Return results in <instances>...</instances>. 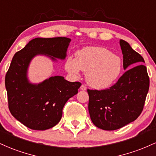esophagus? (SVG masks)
I'll list each match as a JSON object with an SVG mask.
<instances>
[{
	"label": "esophagus",
	"mask_w": 156,
	"mask_h": 156,
	"mask_svg": "<svg viewBox=\"0 0 156 156\" xmlns=\"http://www.w3.org/2000/svg\"><path fill=\"white\" fill-rule=\"evenodd\" d=\"M80 90H83V91H85V90H87V87H85V86L84 85H81L80 86Z\"/></svg>",
	"instance_id": "1"
}]
</instances>
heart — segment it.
<instances>
[{
	"mask_svg": "<svg viewBox=\"0 0 156 156\" xmlns=\"http://www.w3.org/2000/svg\"><path fill=\"white\" fill-rule=\"evenodd\" d=\"M65 68L73 76H78L80 69L86 73L87 83L94 89L112 87L120 77L122 62L110 50L101 47H86L78 51L76 59L67 58Z\"/></svg>",
	"mask_w": 156,
	"mask_h": 156,
	"instance_id": "1",
	"label": "heart"
}]
</instances>
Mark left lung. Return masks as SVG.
Returning a JSON list of instances; mask_svg holds the SVG:
<instances>
[{"instance_id":"obj_1","label":"left lung","mask_w":156,"mask_h":156,"mask_svg":"<svg viewBox=\"0 0 156 156\" xmlns=\"http://www.w3.org/2000/svg\"><path fill=\"white\" fill-rule=\"evenodd\" d=\"M124 69L118 81L109 89L90 90L89 112L93 124L105 130L122 128L137 119L144 108L150 87L144 58L125 40L119 41Z\"/></svg>"}]
</instances>
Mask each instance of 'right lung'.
I'll return each instance as SVG.
<instances>
[{
  "label": "right lung",
  "instance_id": "add662e5",
  "mask_svg": "<svg viewBox=\"0 0 156 156\" xmlns=\"http://www.w3.org/2000/svg\"><path fill=\"white\" fill-rule=\"evenodd\" d=\"M70 41L67 37L35 38L12 58L5 78L9 108L12 116L28 128L44 130L54 127L62 119L65 103L78 93L80 82H69L57 76L32 83L27 76L36 55H46L53 62L64 60Z\"/></svg>",
  "mask_w": 156,
  "mask_h": 156
}]
</instances>
